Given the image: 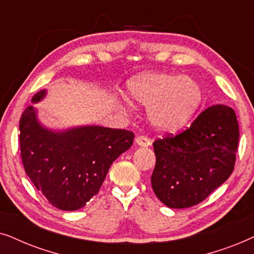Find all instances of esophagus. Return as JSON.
Listing matches in <instances>:
<instances>
[{"label":"esophagus","mask_w":254,"mask_h":254,"mask_svg":"<svg viewBox=\"0 0 254 254\" xmlns=\"http://www.w3.org/2000/svg\"><path fill=\"white\" fill-rule=\"evenodd\" d=\"M136 144L138 145V146L140 147H148L151 145V140L148 139L147 137H144V136H139L136 138Z\"/></svg>","instance_id":"34e87169"}]
</instances>
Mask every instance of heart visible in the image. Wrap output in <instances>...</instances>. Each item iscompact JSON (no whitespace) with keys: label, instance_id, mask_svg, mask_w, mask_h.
<instances>
[{"label":"heart","instance_id":"b5f03b06","mask_svg":"<svg viewBox=\"0 0 254 254\" xmlns=\"http://www.w3.org/2000/svg\"><path fill=\"white\" fill-rule=\"evenodd\" d=\"M133 103L147 107V120L158 131H178L200 109L203 94L190 77L171 73H145L127 82Z\"/></svg>","mask_w":254,"mask_h":254}]
</instances>
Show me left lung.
Instances as JSON below:
<instances>
[{
  "mask_svg": "<svg viewBox=\"0 0 254 254\" xmlns=\"http://www.w3.org/2000/svg\"><path fill=\"white\" fill-rule=\"evenodd\" d=\"M238 139L235 111L216 104L202 111L184 132L155 140L154 194L168 208L200 203L231 175Z\"/></svg>",
  "mask_w": 254,
  "mask_h": 254,
  "instance_id": "left-lung-1",
  "label": "left lung"
}]
</instances>
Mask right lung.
Segmentation results:
<instances>
[{
	"label": "right lung",
	"instance_id": "right-lung-1",
	"mask_svg": "<svg viewBox=\"0 0 254 254\" xmlns=\"http://www.w3.org/2000/svg\"><path fill=\"white\" fill-rule=\"evenodd\" d=\"M47 95L32 96L38 103ZM23 165L30 180L60 210L81 209L99 192L111 164L129 150L134 134L99 125L50 129L39 121L38 109L29 106L19 121Z\"/></svg>",
	"mask_w": 254,
	"mask_h": 254
}]
</instances>
